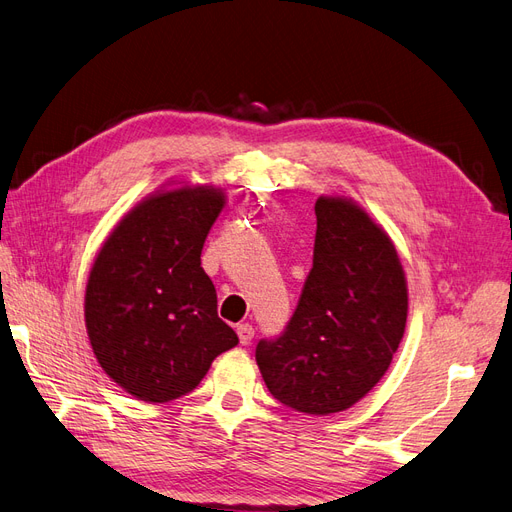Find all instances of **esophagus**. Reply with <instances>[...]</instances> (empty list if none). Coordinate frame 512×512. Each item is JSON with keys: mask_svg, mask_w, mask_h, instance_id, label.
<instances>
[{"mask_svg": "<svg viewBox=\"0 0 512 512\" xmlns=\"http://www.w3.org/2000/svg\"><path fill=\"white\" fill-rule=\"evenodd\" d=\"M238 338H240V342L246 346V344H251L253 342V336H255V327L251 325V323H240L238 325Z\"/></svg>", "mask_w": 512, "mask_h": 512, "instance_id": "34e87169", "label": "esophagus"}]
</instances>
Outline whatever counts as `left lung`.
Masks as SVG:
<instances>
[{"mask_svg":"<svg viewBox=\"0 0 512 512\" xmlns=\"http://www.w3.org/2000/svg\"><path fill=\"white\" fill-rule=\"evenodd\" d=\"M312 270L280 336L255 359L274 398L306 415L359 402L383 378L406 327L408 293L398 253L368 214L342 197L315 204Z\"/></svg>","mask_w":512,"mask_h":512,"instance_id":"1","label":"left lung"}]
</instances>
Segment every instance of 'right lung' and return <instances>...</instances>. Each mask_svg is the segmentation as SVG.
<instances>
[{
	"instance_id": "1",
	"label": "right lung",
	"mask_w": 512,
	"mask_h": 512,
	"mask_svg": "<svg viewBox=\"0 0 512 512\" xmlns=\"http://www.w3.org/2000/svg\"><path fill=\"white\" fill-rule=\"evenodd\" d=\"M223 204V193L208 187L148 197L93 263L85 295L93 353L138 400L187 395L212 359L238 344L217 315V291L200 259Z\"/></svg>"
}]
</instances>
